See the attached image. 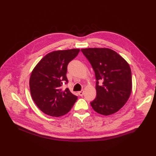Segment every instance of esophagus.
Segmentation results:
<instances>
[{"label":"esophagus","mask_w":156,"mask_h":156,"mask_svg":"<svg viewBox=\"0 0 156 156\" xmlns=\"http://www.w3.org/2000/svg\"><path fill=\"white\" fill-rule=\"evenodd\" d=\"M78 94L80 95V96H83V94H84V90H81V91H80V92H78Z\"/></svg>","instance_id":"obj_1"}]
</instances>
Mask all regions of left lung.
I'll list each match as a JSON object with an SVG mask.
<instances>
[{
	"mask_svg": "<svg viewBox=\"0 0 156 156\" xmlns=\"http://www.w3.org/2000/svg\"><path fill=\"white\" fill-rule=\"evenodd\" d=\"M81 51L95 73L97 97L90 102L98 113L110 115L123 107L132 89L131 71L128 63L108 48H86ZM103 84L99 85V81Z\"/></svg>",
	"mask_w": 156,
	"mask_h": 156,
	"instance_id": "obj_1",
	"label": "left lung"
}]
</instances>
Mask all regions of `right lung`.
Returning a JSON list of instances; mask_svg holds the SVG:
<instances>
[{
	"mask_svg": "<svg viewBox=\"0 0 156 156\" xmlns=\"http://www.w3.org/2000/svg\"><path fill=\"white\" fill-rule=\"evenodd\" d=\"M80 52L79 49L55 51L43 58L33 70L30 80L31 94L36 105L45 114L61 117L70 111L77 97L67 88L68 65Z\"/></svg>",
	"mask_w": 156,
	"mask_h": 156,
	"instance_id": "1",
	"label": "right lung"
}]
</instances>
